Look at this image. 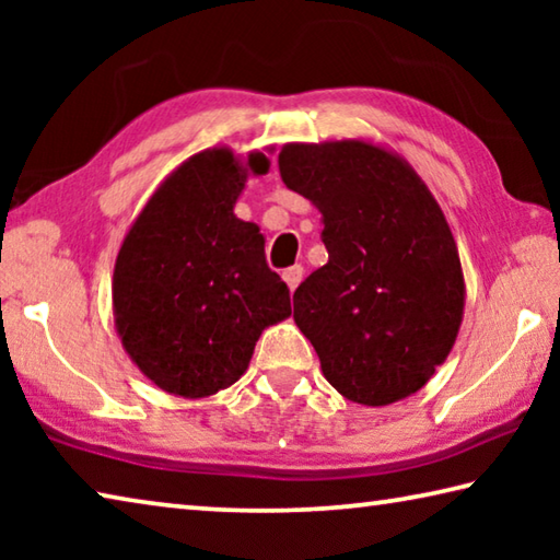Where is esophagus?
I'll use <instances>...</instances> for the list:
<instances>
[{
	"label": "esophagus",
	"instance_id": "34e87169",
	"mask_svg": "<svg viewBox=\"0 0 560 560\" xmlns=\"http://www.w3.org/2000/svg\"><path fill=\"white\" fill-rule=\"evenodd\" d=\"M281 277H283V281H287V287L291 291H296V287H299L301 279H303V267H301V264H296V267H289L287 271L281 273Z\"/></svg>",
	"mask_w": 560,
	"mask_h": 560
}]
</instances>
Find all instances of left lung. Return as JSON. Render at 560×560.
<instances>
[{
    "instance_id": "obj_1",
    "label": "left lung",
    "mask_w": 560,
    "mask_h": 560,
    "mask_svg": "<svg viewBox=\"0 0 560 560\" xmlns=\"http://www.w3.org/2000/svg\"><path fill=\"white\" fill-rule=\"evenodd\" d=\"M279 170L324 222L328 264L293 293L320 371L358 405L405 400L462 326L467 291L447 217L402 155L363 138L287 143Z\"/></svg>"
}]
</instances>
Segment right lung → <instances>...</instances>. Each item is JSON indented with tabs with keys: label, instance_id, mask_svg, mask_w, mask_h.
<instances>
[{
	"label": "right lung",
	"instance_id": "add662e5",
	"mask_svg": "<svg viewBox=\"0 0 560 560\" xmlns=\"http://www.w3.org/2000/svg\"><path fill=\"white\" fill-rule=\"evenodd\" d=\"M269 165L259 150H202L158 185L122 236L113 318L126 353L160 390L197 400L234 385L261 330L291 316L259 224L234 214L246 179Z\"/></svg>",
	"mask_w": 560,
	"mask_h": 560
}]
</instances>
